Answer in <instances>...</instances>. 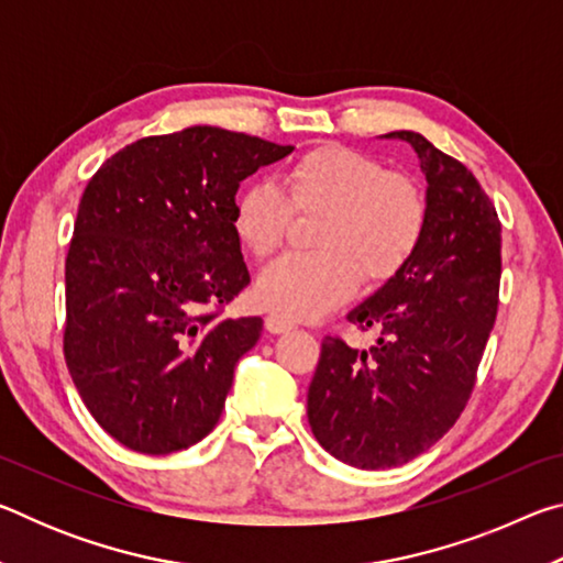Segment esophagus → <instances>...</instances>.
I'll return each mask as SVG.
<instances>
[{"mask_svg":"<svg viewBox=\"0 0 563 563\" xmlns=\"http://www.w3.org/2000/svg\"><path fill=\"white\" fill-rule=\"evenodd\" d=\"M295 328V322L283 318V316H275V312H271L268 318H265V330L273 332V335H280V332H288Z\"/></svg>","mask_w":563,"mask_h":563,"instance_id":"34e87169","label":"esophagus"}]
</instances>
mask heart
<instances>
[{
    "label": "heart",
    "mask_w": 563,
    "mask_h": 563,
    "mask_svg": "<svg viewBox=\"0 0 563 563\" xmlns=\"http://www.w3.org/2000/svg\"><path fill=\"white\" fill-rule=\"evenodd\" d=\"M283 190L253 180L233 198L231 228L253 258L283 245L295 216H322L312 245L290 253L255 283V298L275 316L316 320L357 292L360 280L383 285L402 273L424 241V190L383 161L347 146L305 151L283 170Z\"/></svg>",
    "instance_id": "b5f03b06"
}]
</instances>
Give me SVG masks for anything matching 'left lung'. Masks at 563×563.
Masks as SVG:
<instances>
[{
  "label": "left lung",
  "mask_w": 563,
  "mask_h": 563,
  "mask_svg": "<svg viewBox=\"0 0 563 563\" xmlns=\"http://www.w3.org/2000/svg\"><path fill=\"white\" fill-rule=\"evenodd\" d=\"M427 176L424 241L402 273L350 312L369 350L322 338L308 422L325 450L357 470H389L442 440L464 412L497 320L501 223L462 161L422 133L393 131Z\"/></svg>",
  "instance_id": "obj_1"
}]
</instances>
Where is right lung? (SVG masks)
I'll return each mask as SVG.
<instances>
[{"label": "right lung", "instance_id": "1", "mask_svg": "<svg viewBox=\"0 0 563 563\" xmlns=\"http://www.w3.org/2000/svg\"><path fill=\"white\" fill-rule=\"evenodd\" d=\"M247 133L190 126L107 158L66 253L64 357L91 417L144 454L201 442L261 318H221L251 275L231 228L241 180L288 156Z\"/></svg>", "mask_w": 563, "mask_h": 563}]
</instances>
